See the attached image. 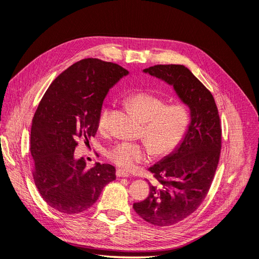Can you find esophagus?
<instances>
[{
  "mask_svg": "<svg viewBox=\"0 0 259 259\" xmlns=\"http://www.w3.org/2000/svg\"><path fill=\"white\" fill-rule=\"evenodd\" d=\"M116 176L117 177H130V173L124 169H116Z\"/></svg>",
  "mask_w": 259,
  "mask_h": 259,
  "instance_id": "esophagus-1",
  "label": "esophagus"
}]
</instances>
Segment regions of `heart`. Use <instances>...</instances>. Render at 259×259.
<instances>
[{
    "label": "heart",
    "instance_id": "1",
    "mask_svg": "<svg viewBox=\"0 0 259 259\" xmlns=\"http://www.w3.org/2000/svg\"><path fill=\"white\" fill-rule=\"evenodd\" d=\"M128 104L140 119L145 121V136L158 155L173 152L182 144L190 125V115L182 105L166 106V100L149 92L133 93ZM110 110L104 109L98 119V128L106 131L109 126ZM151 147L149 144L120 142L109 147L106 155L117 166L132 168L137 163L149 159Z\"/></svg>",
    "mask_w": 259,
    "mask_h": 259
}]
</instances>
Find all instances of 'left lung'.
Wrapping results in <instances>:
<instances>
[{"mask_svg": "<svg viewBox=\"0 0 259 259\" xmlns=\"http://www.w3.org/2000/svg\"><path fill=\"white\" fill-rule=\"evenodd\" d=\"M144 72L173 86L190 110L182 144L149 168L155 178L150 192L133 205L146 222L164 227L184 221L205 199L221 155L222 126L213 95L187 67L156 65Z\"/></svg>", "mask_w": 259, "mask_h": 259, "instance_id": "obj_1", "label": "left lung"}]
</instances>
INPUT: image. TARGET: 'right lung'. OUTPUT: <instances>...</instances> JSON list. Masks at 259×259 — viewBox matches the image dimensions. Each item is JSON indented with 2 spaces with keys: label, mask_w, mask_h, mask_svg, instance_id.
Returning <instances> with one entry per match:
<instances>
[{
  "label": "right lung",
  "mask_w": 259,
  "mask_h": 259,
  "mask_svg": "<svg viewBox=\"0 0 259 259\" xmlns=\"http://www.w3.org/2000/svg\"><path fill=\"white\" fill-rule=\"evenodd\" d=\"M127 74L112 62L82 59L53 81L38 104L30 138L33 179L43 200L62 214L89 209L115 179L110 164L88 168L84 158L75 159L73 153L77 139L86 144L96 135L105 97Z\"/></svg>",
  "instance_id": "obj_1"
}]
</instances>
